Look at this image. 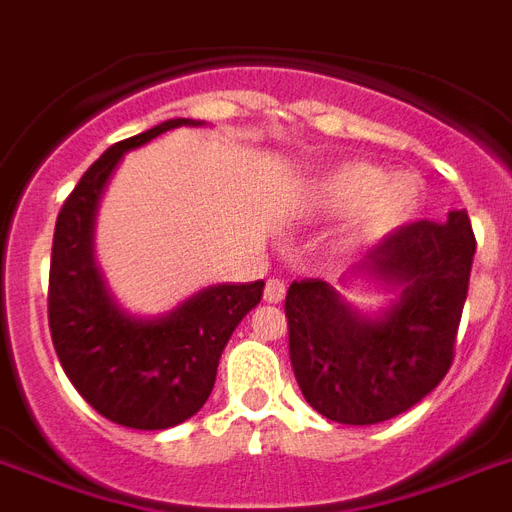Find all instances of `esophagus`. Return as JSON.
Segmentation results:
<instances>
[{
    "label": "esophagus",
    "mask_w": 512,
    "mask_h": 512,
    "mask_svg": "<svg viewBox=\"0 0 512 512\" xmlns=\"http://www.w3.org/2000/svg\"><path fill=\"white\" fill-rule=\"evenodd\" d=\"M284 295H287V284L281 279H268L265 281V303H281L284 300Z\"/></svg>",
    "instance_id": "1"
}]
</instances>
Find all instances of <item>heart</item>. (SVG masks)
<instances>
[{
    "instance_id": "obj_1",
    "label": "heart",
    "mask_w": 512,
    "mask_h": 512,
    "mask_svg": "<svg viewBox=\"0 0 512 512\" xmlns=\"http://www.w3.org/2000/svg\"><path fill=\"white\" fill-rule=\"evenodd\" d=\"M425 204L417 172H388L361 159H345L313 172L289 199V215L303 223L340 220L335 249L353 257L404 231Z\"/></svg>"
}]
</instances>
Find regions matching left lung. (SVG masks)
I'll return each mask as SVG.
<instances>
[{"instance_id": "1", "label": "left lung", "mask_w": 512, "mask_h": 512, "mask_svg": "<svg viewBox=\"0 0 512 512\" xmlns=\"http://www.w3.org/2000/svg\"><path fill=\"white\" fill-rule=\"evenodd\" d=\"M476 236L465 209L446 223L406 225L340 279L396 292L361 311L321 279L287 292L289 358L305 401L342 425H377L412 409L444 380L468 297Z\"/></svg>"}]
</instances>
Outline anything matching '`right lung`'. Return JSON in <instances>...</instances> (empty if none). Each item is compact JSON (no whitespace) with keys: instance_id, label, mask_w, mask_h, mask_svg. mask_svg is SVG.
I'll return each mask as SVG.
<instances>
[{"instance_id":"right-lung-1","label":"right lung","mask_w":512,"mask_h":512,"mask_svg":"<svg viewBox=\"0 0 512 512\" xmlns=\"http://www.w3.org/2000/svg\"><path fill=\"white\" fill-rule=\"evenodd\" d=\"M196 119H167L116 143L84 172L55 223L50 260L52 345L79 396L106 420L164 430L199 412L215 385L233 329L263 297L265 281L212 284L159 316H132L116 303L95 260L100 196L127 151Z\"/></svg>"}]
</instances>
